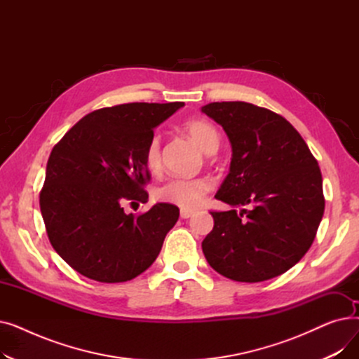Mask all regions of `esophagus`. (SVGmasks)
Here are the masks:
<instances>
[{"label": "esophagus", "instance_id": "1", "mask_svg": "<svg viewBox=\"0 0 359 359\" xmlns=\"http://www.w3.org/2000/svg\"><path fill=\"white\" fill-rule=\"evenodd\" d=\"M192 215H194V212H192V211H187V210H182V211H180V217H182L183 219L191 218Z\"/></svg>", "mask_w": 359, "mask_h": 359}]
</instances>
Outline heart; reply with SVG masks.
<instances>
[{
    "mask_svg": "<svg viewBox=\"0 0 359 359\" xmlns=\"http://www.w3.org/2000/svg\"><path fill=\"white\" fill-rule=\"evenodd\" d=\"M184 130L205 151L212 153L218 147L219 135L217 128L205 119H191L184 122ZM145 165L156 172L161 164V138L154 134L145 148ZM210 191V182L206 179H172L157 187L156 198L163 202L175 203L183 210H195L201 205L205 194Z\"/></svg>",
    "mask_w": 359,
    "mask_h": 359,
    "instance_id": "1",
    "label": "heart"
}]
</instances>
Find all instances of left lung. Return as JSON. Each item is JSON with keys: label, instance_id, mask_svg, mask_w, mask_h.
Masks as SVG:
<instances>
[{"label": "left lung", "instance_id": "1", "mask_svg": "<svg viewBox=\"0 0 359 359\" xmlns=\"http://www.w3.org/2000/svg\"><path fill=\"white\" fill-rule=\"evenodd\" d=\"M201 110L222 126L233 151L215 195L231 210L211 212L214 229L202 241L203 255L233 280L282 275L307 253L323 218L317 160L297 129L265 107L215 102Z\"/></svg>", "mask_w": 359, "mask_h": 359}]
</instances>
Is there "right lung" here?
<instances>
[{"mask_svg":"<svg viewBox=\"0 0 359 359\" xmlns=\"http://www.w3.org/2000/svg\"><path fill=\"white\" fill-rule=\"evenodd\" d=\"M183 106L126 103L94 110L53 147L41 212L52 248L79 273L125 282L157 259L179 208L160 202L134 217L123 205L148 201L147 144L154 128Z\"/></svg>","mask_w":359,"mask_h":359,"instance_id":"1","label":"right lung"}]
</instances>
